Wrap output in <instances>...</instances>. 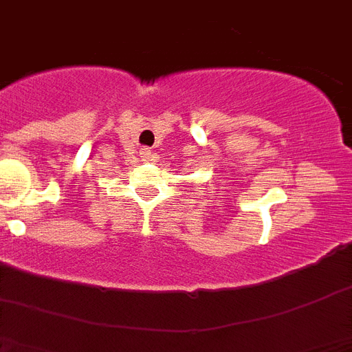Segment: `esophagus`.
I'll return each mask as SVG.
<instances>
[{"instance_id": "34e87169", "label": "esophagus", "mask_w": 352, "mask_h": 352, "mask_svg": "<svg viewBox=\"0 0 352 352\" xmlns=\"http://www.w3.org/2000/svg\"><path fill=\"white\" fill-rule=\"evenodd\" d=\"M151 155H153V153H151L150 148H141V157H143L144 160H150Z\"/></svg>"}]
</instances>
